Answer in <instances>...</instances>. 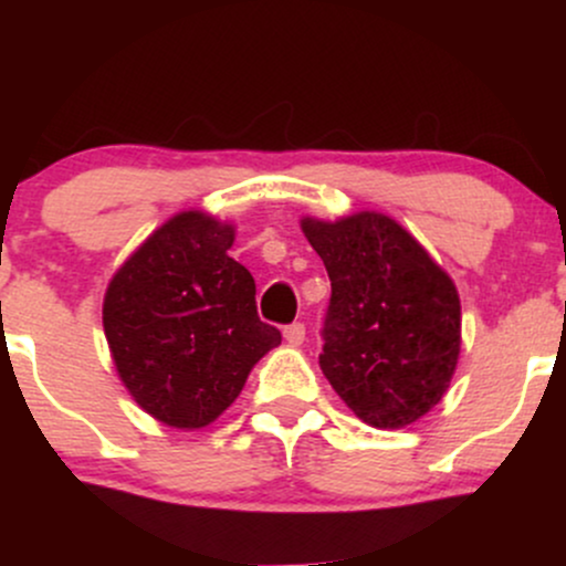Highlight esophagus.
I'll return each mask as SVG.
<instances>
[{"mask_svg":"<svg viewBox=\"0 0 566 566\" xmlns=\"http://www.w3.org/2000/svg\"><path fill=\"white\" fill-rule=\"evenodd\" d=\"M284 340L290 343V346H301V343L305 340V327L301 322L290 324V327H284Z\"/></svg>","mask_w":566,"mask_h":566,"instance_id":"34e87169","label":"esophagus"}]
</instances>
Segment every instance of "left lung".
<instances>
[{"label": "left lung", "instance_id": "1", "mask_svg": "<svg viewBox=\"0 0 566 566\" xmlns=\"http://www.w3.org/2000/svg\"><path fill=\"white\" fill-rule=\"evenodd\" d=\"M333 297L319 367L367 426L394 431L439 405L460 356V297L441 265L382 212L303 218Z\"/></svg>", "mask_w": 566, "mask_h": 566}]
</instances>
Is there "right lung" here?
<instances>
[{
	"mask_svg": "<svg viewBox=\"0 0 566 566\" xmlns=\"http://www.w3.org/2000/svg\"><path fill=\"white\" fill-rule=\"evenodd\" d=\"M233 237L237 229L210 212H178L106 287L103 333L116 373L135 405L165 426H210L282 343L258 319L255 279L229 255Z\"/></svg>",
	"mask_w": 566,
	"mask_h": 566,
	"instance_id": "add662e5",
	"label": "right lung"
}]
</instances>
